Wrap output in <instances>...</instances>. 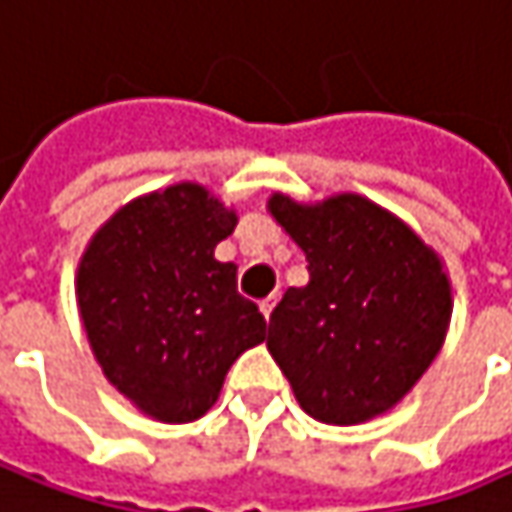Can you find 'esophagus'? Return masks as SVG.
Segmentation results:
<instances>
[{
  "label": "esophagus",
  "mask_w": 512,
  "mask_h": 512,
  "mask_svg": "<svg viewBox=\"0 0 512 512\" xmlns=\"http://www.w3.org/2000/svg\"><path fill=\"white\" fill-rule=\"evenodd\" d=\"M276 306V294H271L268 300H262V314H265V320H271V314H274Z\"/></svg>",
  "instance_id": "esophagus-1"
}]
</instances>
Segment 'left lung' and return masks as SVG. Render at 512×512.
<instances>
[{
    "label": "left lung",
    "mask_w": 512,
    "mask_h": 512,
    "mask_svg": "<svg viewBox=\"0 0 512 512\" xmlns=\"http://www.w3.org/2000/svg\"><path fill=\"white\" fill-rule=\"evenodd\" d=\"M309 262L271 314L268 349L300 408L326 425L390 411L446 341L452 285L440 256L402 218L361 195L268 201Z\"/></svg>",
    "instance_id": "1"
}]
</instances>
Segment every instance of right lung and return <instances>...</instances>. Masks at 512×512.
I'll return each mask as SVG.
<instances>
[{
  "label": "right lung",
  "instance_id": "add662e5",
  "mask_svg": "<svg viewBox=\"0 0 512 512\" xmlns=\"http://www.w3.org/2000/svg\"><path fill=\"white\" fill-rule=\"evenodd\" d=\"M236 212L201 183H174L125 203L90 238L75 294L107 382L160 422L203 417L265 317L236 288L218 241Z\"/></svg>",
  "mask_w": 512,
  "mask_h": 512
}]
</instances>
